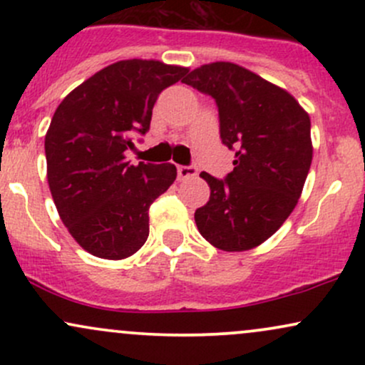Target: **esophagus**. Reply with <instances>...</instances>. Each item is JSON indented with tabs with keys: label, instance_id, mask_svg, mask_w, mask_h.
<instances>
[{
	"label": "esophagus",
	"instance_id": "obj_1",
	"mask_svg": "<svg viewBox=\"0 0 365 365\" xmlns=\"http://www.w3.org/2000/svg\"><path fill=\"white\" fill-rule=\"evenodd\" d=\"M197 175V168L194 165H188V166H178V178L180 180H187L192 178Z\"/></svg>",
	"mask_w": 365,
	"mask_h": 365
}]
</instances>
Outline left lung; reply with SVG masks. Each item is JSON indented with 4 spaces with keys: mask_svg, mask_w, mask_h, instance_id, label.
Masks as SVG:
<instances>
[{
    "mask_svg": "<svg viewBox=\"0 0 365 365\" xmlns=\"http://www.w3.org/2000/svg\"><path fill=\"white\" fill-rule=\"evenodd\" d=\"M182 82L215 99L221 142L235 150L225 180L200 173L211 195L195 211L197 228L216 249H254L299 202L312 163L311 118L292 94L235 63L202 65Z\"/></svg>",
    "mask_w": 365,
    "mask_h": 365,
    "instance_id": "obj_1",
    "label": "left lung"
}]
</instances>
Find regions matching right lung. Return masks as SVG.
Wrapping results in <instances>:
<instances>
[{
	"label": "right lung",
	"instance_id": "1",
	"mask_svg": "<svg viewBox=\"0 0 365 365\" xmlns=\"http://www.w3.org/2000/svg\"><path fill=\"white\" fill-rule=\"evenodd\" d=\"M188 72L156 60H123L99 70L54 111L46 133L48 183L58 215L83 250L130 257L149 237V207L177 178L171 163L130 165L132 135L149 130L166 87Z\"/></svg>",
	"mask_w": 365,
	"mask_h": 365
}]
</instances>
